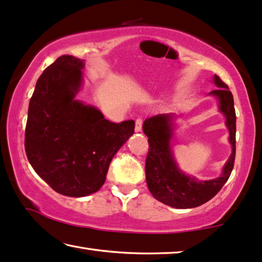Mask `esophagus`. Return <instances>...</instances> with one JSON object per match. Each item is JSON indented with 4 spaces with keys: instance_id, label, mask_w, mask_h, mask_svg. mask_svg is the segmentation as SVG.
<instances>
[{
    "instance_id": "34e87169",
    "label": "esophagus",
    "mask_w": 262,
    "mask_h": 262,
    "mask_svg": "<svg viewBox=\"0 0 262 262\" xmlns=\"http://www.w3.org/2000/svg\"><path fill=\"white\" fill-rule=\"evenodd\" d=\"M142 124H143V118H142V117H138V118L136 119V127H135V130L137 131V132H139L140 130H142Z\"/></svg>"
}]
</instances>
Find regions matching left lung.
I'll return each instance as SVG.
<instances>
[{"mask_svg":"<svg viewBox=\"0 0 262 262\" xmlns=\"http://www.w3.org/2000/svg\"><path fill=\"white\" fill-rule=\"evenodd\" d=\"M215 85L219 87L210 94L217 97L220 110L227 117L229 128V142L233 152L223 169L222 175L210 181L197 182L182 173L177 169L170 150L171 138V115H157L146 119L143 131L147 136L149 151L145 159V177L147 188L155 199L166 206L187 209L208 202L221 190L233 171L235 162V134H236V115H235L233 94L229 87L220 77L214 75Z\"/></svg>","mask_w":262,"mask_h":262,"instance_id":"obj_1","label":"left lung"}]
</instances>
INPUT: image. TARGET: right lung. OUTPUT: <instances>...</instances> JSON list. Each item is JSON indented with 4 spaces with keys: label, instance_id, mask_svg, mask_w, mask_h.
<instances>
[{
    "label": "right lung",
    "instance_id": "right-lung-1",
    "mask_svg": "<svg viewBox=\"0 0 262 262\" xmlns=\"http://www.w3.org/2000/svg\"><path fill=\"white\" fill-rule=\"evenodd\" d=\"M81 60L61 55L40 75L29 101L27 158L59 194L81 197L99 190L110 163L134 135V120L112 123L99 110L75 100Z\"/></svg>",
    "mask_w": 262,
    "mask_h": 262
}]
</instances>
